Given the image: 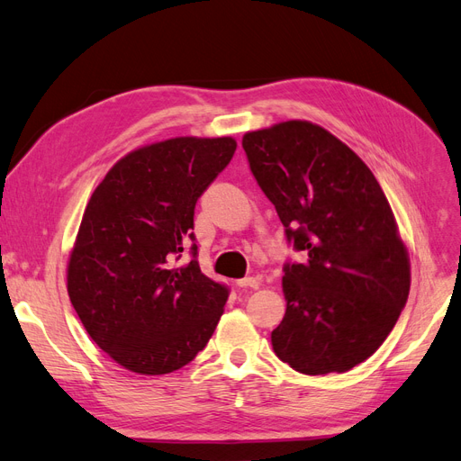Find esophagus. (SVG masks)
Returning a JSON list of instances; mask_svg holds the SVG:
<instances>
[{
    "mask_svg": "<svg viewBox=\"0 0 461 461\" xmlns=\"http://www.w3.org/2000/svg\"><path fill=\"white\" fill-rule=\"evenodd\" d=\"M236 285L240 286V288H258L260 286V281L257 279V277H246V279H238L236 281Z\"/></svg>",
    "mask_w": 461,
    "mask_h": 461,
    "instance_id": "obj_1",
    "label": "esophagus"
}]
</instances>
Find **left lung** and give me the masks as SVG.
Returning <instances> with one entry per match:
<instances>
[{"label":"left lung","instance_id":"obj_1","mask_svg":"<svg viewBox=\"0 0 461 461\" xmlns=\"http://www.w3.org/2000/svg\"><path fill=\"white\" fill-rule=\"evenodd\" d=\"M243 150L288 241L286 312L276 356L307 375L348 372L384 344L408 302V248L380 182L326 128L283 121L243 135Z\"/></svg>","mask_w":461,"mask_h":461}]
</instances>
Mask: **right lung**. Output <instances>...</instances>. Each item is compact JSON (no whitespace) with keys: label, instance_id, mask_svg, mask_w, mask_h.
<instances>
[{"label":"right lung","instance_id":"obj_1","mask_svg":"<svg viewBox=\"0 0 461 461\" xmlns=\"http://www.w3.org/2000/svg\"><path fill=\"white\" fill-rule=\"evenodd\" d=\"M236 140L180 135L122 156L93 192L67 264V290L89 337L122 368L169 374L206 346L229 290L194 258L195 203ZM197 248L194 246V257Z\"/></svg>","mask_w":461,"mask_h":461}]
</instances>
